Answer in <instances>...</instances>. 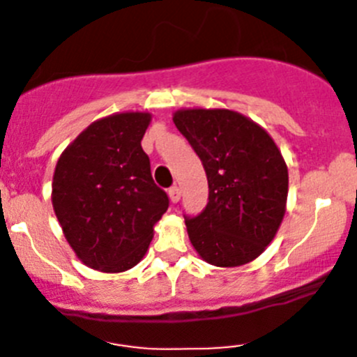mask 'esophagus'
Wrapping results in <instances>:
<instances>
[{
    "label": "esophagus",
    "mask_w": 357,
    "mask_h": 357,
    "mask_svg": "<svg viewBox=\"0 0 357 357\" xmlns=\"http://www.w3.org/2000/svg\"><path fill=\"white\" fill-rule=\"evenodd\" d=\"M169 199H171L172 204H178L179 199H181V188H179V186H172V188L169 190Z\"/></svg>",
    "instance_id": "34e87169"
}]
</instances>
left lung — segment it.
Here are the masks:
<instances>
[{
    "label": "left lung",
    "instance_id": "8db88e82",
    "mask_svg": "<svg viewBox=\"0 0 357 357\" xmlns=\"http://www.w3.org/2000/svg\"><path fill=\"white\" fill-rule=\"evenodd\" d=\"M176 128L204 164L208 204L186 218L197 254L218 268L257 259L273 242L287 211L289 169L264 128L228 109H181Z\"/></svg>",
    "mask_w": 357,
    "mask_h": 357
}]
</instances>
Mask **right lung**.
Returning <instances> with one entry per match:
<instances>
[{"label": "right lung", "instance_id": "1", "mask_svg": "<svg viewBox=\"0 0 357 357\" xmlns=\"http://www.w3.org/2000/svg\"><path fill=\"white\" fill-rule=\"evenodd\" d=\"M149 112L91 122L60 155L52 204L77 259L102 273L135 268L149 250L169 199L153 183L142 139Z\"/></svg>", "mask_w": 357, "mask_h": 357}]
</instances>
